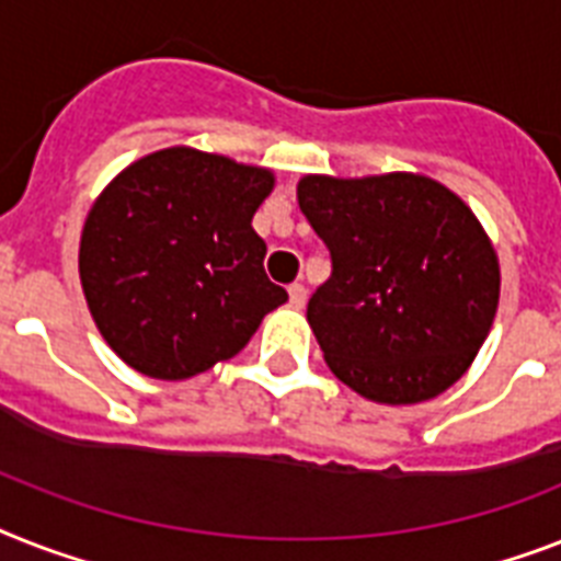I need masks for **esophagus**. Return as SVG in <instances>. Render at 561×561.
Wrapping results in <instances>:
<instances>
[{
	"label": "esophagus",
	"mask_w": 561,
	"mask_h": 561,
	"mask_svg": "<svg viewBox=\"0 0 561 561\" xmlns=\"http://www.w3.org/2000/svg\"><path fill=\"white\" fill-rule=\"evenodd\" d=\"M288 299H290V308H296V311H302L305 302H308V290H305V285H299V282H294L288 288Z\"/></svg>",
	"instance_id": "1"
}]
</instances>
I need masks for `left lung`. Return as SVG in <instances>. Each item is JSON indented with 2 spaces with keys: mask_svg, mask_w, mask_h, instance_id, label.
Segmentation results:
<instances>
[{
  "mask_svg": "<svg viewBox=\"0 0 561 561\" xmlns=\"http://www.w3.org/2000/svg\"><path fill=\"white\" fill-rule=\"evenodd\" d=\"M296 198L331 253V276L308 302L328 368L389 407L438 398L461 380L502 288L472 209L414 172L305 175Z\"/></svg>",
  "mask_w": 561,
  "mask_h": 561,
  "instance_id": "left-lung-1",
  "label": "left lung"
}]
</instances>
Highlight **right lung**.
I'll return each instance as SVG.
<instances>
[{"instance_id":"1","label":"right lung","mask_w":561,"mask_h":561,"mask_svg":"<svg viewBox=\"0 0 561 561\" xmlns=\"http://www.w3.org/2000/svg\"><path fill=\"white\" fill-rule=\"evenodd\" d=\"M273 172L172 147L100 193L80 239V282L112 352L154 380H186L250 343L288 290L253 230Z\"/></svg>"}]
</instances>
